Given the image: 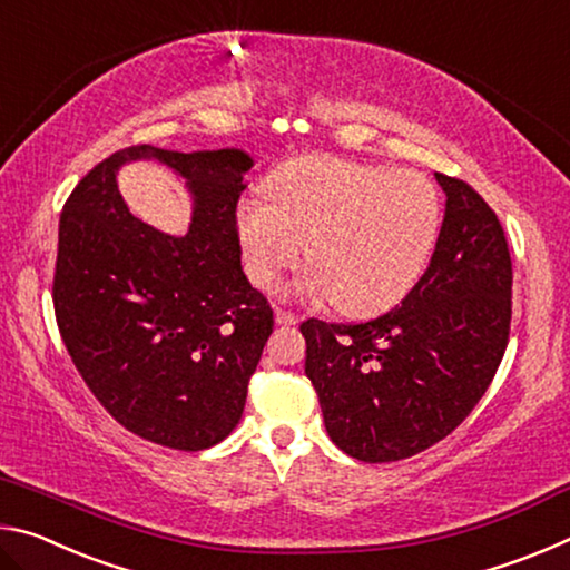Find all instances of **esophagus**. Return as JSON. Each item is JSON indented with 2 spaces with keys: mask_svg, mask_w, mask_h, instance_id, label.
I'll return each mask as SVG.
<instances>
[{
  "mask_svg": "<svg viewBox=\"0 0 570 570\" xmlns=\"http://www.w3.org/2000/svg\"><path fill=\"white\" fill-rule=\"evenodd\" d=\"M274 320H276V324L292 326V324H296V322H298V316H296V314H292V312H286V308H276Z\"/></svg>",
  "mask_w": 570,
  "mask_h": 570,
  "instance_id": "esophagus-1",
  "label": "esophagus"
}]
</instances>
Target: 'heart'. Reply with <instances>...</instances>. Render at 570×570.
<instances>
[{"label":"heart","instance_id":"1","mask_svg":"<svg viewBox=\"0 0 570 570\" xmlns=\"http://www.w3.org/2000/svg\"><path fill=\"white\" fill-rule=\"evenodd\" d=\"M268 198L244 200L236 230L250 282L272 288L304 256L306 296H332L336 312L372 316L410 294L440 234V193L420 170L304 156L266 183Z\"/></svg>","mask_w":570,"mask_h":570}]
</instances>
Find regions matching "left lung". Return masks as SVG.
Here are the masks:
<instances>
[{
    "label": "left lung",
    "instance_id": "8db88e82",
    "mask_svg": "<svg viewBox=\"0 0 570 570\" xmlns=\"http://www.w3.org/2000/svg\"><path fill=\"white\" fill-rule=\"evenodd\" d=\"M445 218L402 306L364 324H302L306 377L346 455L394 462L448 438L493 382L510 332L508 240L465 180L438 173Z\"/></svg>",
    "mask_w": 570,
    "mask_h": 570
}]
</instances>
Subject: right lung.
Here are the masks:
<instances>
[{
	"label": "right lung",
	"mask_w": 570,
	"mask_h": 570,
	"mask_svg": "<svg viewBox=\"0 0 570 570\" xmlns=\"http://www.w3.org/2000/svg\"><path fill=\"white\" fill-rule=\"evenodd\" d=\"M132 159L187 183L191 224L170 237L135 219L117 190ZM254 158L240 148L132 146L85 176L60 216L52 302L62 342L125 430L206 450L244 414L274 312L240 268L236 204Z\"/></svg>",
	"instance_id": "add662e5"
}]
</instances>
